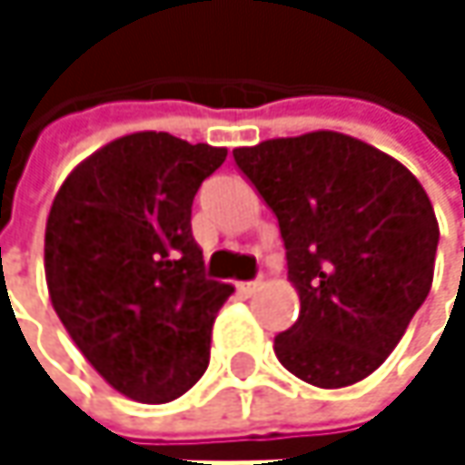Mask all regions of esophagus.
<instances>
[{
  "label": "esophagus",
  "instance_id": "esophagus-1",
  "mask_svg": "<svg viewBox=\"0 0 465 465\" xmlns=\"http://www.w3.org/2000/svg\"><path fill=\"white\" fill-rule=\"evenodd\" d=\"M236 288H239V291H242L244 296H252V293H255V291L261 288V280H252V282H239Z\"/></svg>",
  "mask_w": 465,
  "mask_h": 465
}]
</instances>
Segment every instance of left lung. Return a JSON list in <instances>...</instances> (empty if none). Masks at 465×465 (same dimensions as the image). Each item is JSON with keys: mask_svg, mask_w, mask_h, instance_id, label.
<instances>
[{"mask_svg": "<svg viewBox=\"0 0 465 465\" xmlns=\"http://www.w3.org/2000/svg\"><path fill=\"white\" fill-rule=\"evenodd\" d=\"M277 215L296 323L280 363L315 388L369 377L401 341L433 282L439 223L418 177L369 142L310 132L233 150Z\"/></svg>", "mask_w": 465, "mask_h": 465, "instance_id": "1", "label": "left lung"}]
</instances>
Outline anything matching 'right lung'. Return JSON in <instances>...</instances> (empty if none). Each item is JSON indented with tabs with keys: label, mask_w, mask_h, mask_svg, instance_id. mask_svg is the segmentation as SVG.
Here are the masks:
<instances>
[{
	"label": "right lung",
	"mask_w": 465,
	"mask_h": 465,
	"mask_svg": "<svg viewBox=\"0 0 465 465\" xmlns=\"http://www.w3.org/2000/svg\"><path fill=\"white\" fill-rule=\"evenodd\" d=\"M226 153L166 132L126 134L80 161L53 199L50 304L126 399L174 401L207 371L213 323L233 288L207 280L191 204Z\"/></svg>",
	"instance_id": "1"
}]
</instances>
